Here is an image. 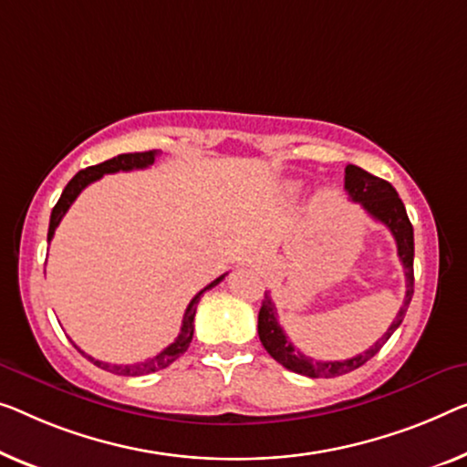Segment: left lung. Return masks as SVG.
<instances>
[{
    "label": "left lung",
    "mask_w": 467,
    "mask_h": 467,
    "mask_svg": "<svg viewBox=\"0 0 467 467\" xmlns=\"http://www.w3.org/2000/svg\"><path fill=\"white\" fill-rule=\"evenodd\" d=\"M346 192L350 194L352 201L363 205V210L371 215L373 220L381 222V224L389 228L396 249H399V257L402 268H405V278H407V291L405 300L399 310V315L388 327V331L381 336L378 342H375L368 350L357 354V357L346 358V360H317L306 357L304 352L297 350V348L289 342V337L285 336L283 327L278 325L276 308L270 294L264 296L260 315H257V336H260L262 346L266 348V352L273 357L276 363H281L289 371L306 375V378H337V375L350 373L360 365H365L368 358H373L375 354L381 350L389 336L399 329L402 318L407 315L409 304H411L413 297V255H415V245H413V226L409 222V215L405 210V203H402L399 192L394 191V186L381 180L378 176H371V173L360 170L357 165H346Z\"/></svg>",
    "instance_id": "obj_1"
}]
</instances>
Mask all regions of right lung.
I'll return each instance as SVG.
<instances>
[{
    "label": "right lung",
    "mask_w": 467,
    "mask_h": 467,
    "mask_svg": "<svg viewBox=\"0 0 467 467\" xmlns=\"http://www.w3.org/2000/svg\"><path fill=\"white\" fill-rule=\"evenodd\" d=\"M159 155V150H144V152H125V155H117L113 159H109V161L104 163H99V165H92V167H86V170L78 171L73 176L71 182H68L65 186V191H62L58 203L54 205L52 210V215H50V228H47V243L52 241L54 236V231L58 228L60 220L65 218V213L68 212V207L73 205V201L79 197V192L86 189L88 184L96 182V180H100L104 173H117V171H131V170H144V167H149L155 163V159ZM226 275H222L215 278V281H212L207 287H203L199 291L197 296L192 297L189 308H186L184 312V318H182V327H180V333L178 337L173 339V342L163 348L161 352L155 354V357L149 358V360H142V363H136V365H110V363H104V360H96L94 357H89V354H86L81 350L79 346H75L78 350L86 357L89 363H94L96 367L104 368V371H110L115 375H146V373H155V371H161V368L170 367L173 360H176L178 357H182V354L189 350L191 346V339H192V331H194V312H197V304L201 300V296L205 294L207 289H212L218 285L222 278H224Z\"/></svg>",
    "instance_id": "add662e5"
}]
</instances>
